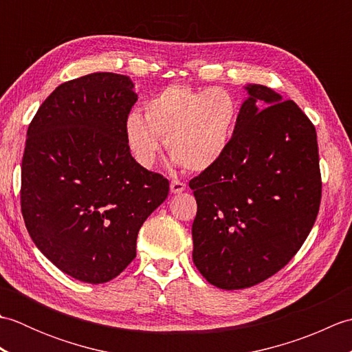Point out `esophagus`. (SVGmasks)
Returning <instances> with one entry per match:
<instances>
[{
    "mask_svg": "<svg viewBox=\"0 0 352 352\" xmlns=\"http://www.w3.org/2000/svg\"><path fill=\"white\" fill-rule=\"evenodd\" d=\"M186 190V184L183 183V182H180V180H172L170 182V192L172 193H182V192H184Z\"/></svg>",
    "mask_w": 352,
    "mask_h": 352,
    "instance_id": "obj_1",
    "label": "esophagus"
}]
</instances>
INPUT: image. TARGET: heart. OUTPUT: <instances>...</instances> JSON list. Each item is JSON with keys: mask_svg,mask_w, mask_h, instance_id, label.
Masks as SVG:
<instances>
[{"mask_svg": "<svg viewBox=\"0 0 352 352\" xmlns=\"http://www.w3.org/2000/svg\"><path fill=\"white\" fill-rule=\"evenodd\" d=\"M239 104L222 87L170 85L130 113L125 140L140 166L151 168L164 140L172 162L188 170L208 169L226 154L237 125Z\"/></svg>", "mask_w": 352, "mask_h": 352, "instance_id": "b5f03b06", "label": "heart"}]
</instances>
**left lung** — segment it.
Wrapping results in <instances>:
<instances>
[{
    "label": "left lung",
    "instance_id": "obj_1",
    "mask_svg": "<svg viewBox=\"0 0 352 352\" xmlns=\"http://www.w3.org/2000/svg\"><path fill=\"white\" fill-rule=\"evenodd\" d=\"M230 146L190 180L198 212L193 263L213 286H256L286 266L307 239L320 204L315 125L292 100L245 87Z\"/></svg>",
    "mask_w": 352,
    "mask_h": 352
}]
</instances>
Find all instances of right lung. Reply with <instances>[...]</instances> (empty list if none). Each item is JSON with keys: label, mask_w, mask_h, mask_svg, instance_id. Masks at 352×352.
Segmentation results:
<instances>
[{"label": "right lung", "mask_w": 352, "mask_h": 352, "mask_svg": "<svg viewBox=\"0 0 352 352\" xmlns=\"http://www.w3.org/2000/svg\"><path fill=\"white\" fill-rule=\"evenodd\" d=\"M130 77L95 72L56 87L28 125L21 210L34 245L72 278L113 280L136 257L142 223L169 182L133 159Z\"/></svg>", "instance_id": "add662e5"}]
</instances>
